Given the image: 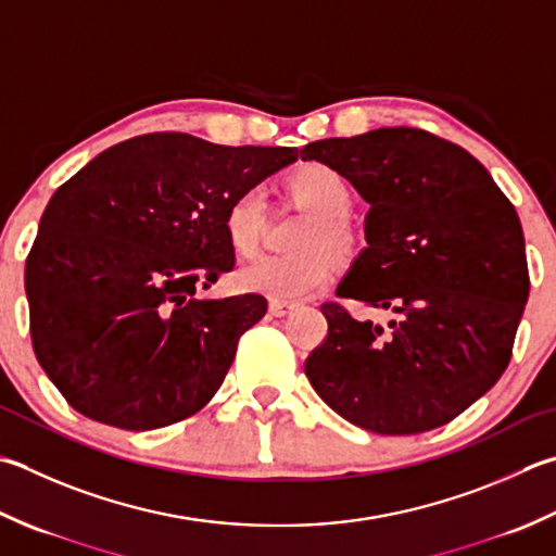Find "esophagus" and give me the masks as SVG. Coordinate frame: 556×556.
Instances as JSON below:
<instances>
[{
  "label": "esophagus",
  "instance_id": "1",
  "mask_svg": "<svg viewBox=\"0 0 556 556\" xmlns=\"http://www.w3.org/2000/svg\"><path fill=\"white\" fill-rule=\"evenodd\" d=\"M293 311V303H285V301H269V315H275V318H285Z\"/></svg>",
  "mask_w": 556,
  "mask_h": 556
}]
</instances>
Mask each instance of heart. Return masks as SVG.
<instances>
[{
    "label": "heart",
    "mask_w": 556,
    "mask_h": 556,
    "mask_svg": "<svg viewBox=\"0 0 556 556\" xmlns=\"http://www.w3.org/2000/svg\"><path fill=\"white\" fill-rule=\"evenodd\" d=\"M287 190L301 206L311 210V219L301 226L293 245L306 248L287 255H255L236 269V287L260 293L271 301H303L323 291L332 279V260L356 253L358 233L350 219L354 192L340 170L328 163L308 161L287 176ZM267 202L260 188L238 192L224 212L226 241L236 253H250L260 243L265 228Z\"/></svg>",
    "instance_id": "heart-1"
}]
</instances>
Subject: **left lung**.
<instances>
[{"instance_id": "obj_1", "label": "left lung", "mask_w": 556, "mask_h": 556, "mask_svg": "<svg viewBox=\"0 0 556 556\" xmlns=\"http://www.w3.org/2000/svg\"><path fill=\"white\" fill-rule=\"evenodd\" d=\"M371 204L366 243L337 296L393 311L388 330L323 303L328 337L306 376L366 431L409 437L455 419L492 388L514 352L530 277L506 194L472 154L417 127L311 141Z\"/></svg>"}]
</instances>
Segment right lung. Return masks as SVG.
<instances>
[{"instance_id": "obj_1", "label": "right lung", "mask_w": 556, "mask_h": 556, "mask_svg": "<svg viewBox=\"0 0 556 556\" xmlns=\"http://www.w3.org/2000/svg\"><path fill=\"white\" fill-rule=\"evenodd\" d=\"M296 159L154 132L60 185L26 260V296L33 352L76 412L149 431L214 397L241 334L267 313L257 293L198 296L233 269L224 212Z\"/></svg>"}]
</instances>
